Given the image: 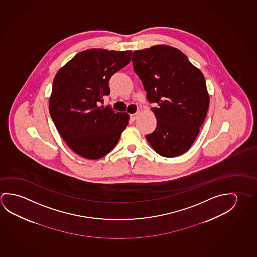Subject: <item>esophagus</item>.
<instances>
[{
  "label": "esophagus",
  "mask_w": 257,
  "mask_h": 257,
  "mask_svg": "<svg viewBox=\"0 0 257 257\" xmlns=\"http://www.w3.org/2000/svg\"><path fill=\"white\" fill-rule=\"evenodd\" d=\"M138 117H139V113L137 112V113H134V114L131 115V120H133V121H134V120H136V119L138 118Z\"/></svg>",
  "instance_id": "esophagus-1"
}]
</instances>
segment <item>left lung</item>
<instances>
[{
  "instance_id": "8db88e82",
  "label": "left lung",
  "mask_w": 257,
  "mask_h": 257,
  "mask_svg": "<svg viewBox=\"0 0 257 257\" xmlns=\"http://www.w3.org/2000/svg\"><path fill=\"white\" fill-rule=\"evenodd\" d=\"M134 71L142 81L157 126L146 139L164 157L188 151L209 107L204 75L180 50L157 45L132 53Z\"/></svg>"
}]
</instances>
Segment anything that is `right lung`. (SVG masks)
<instances>
[{
    "instance_id": "add662e5",
    "label": "right lung",
    "mask_w": 257,
    "mask_h": 257,
    "mask_svg": "<svg viewBox=\"0 0 257 257\" xmlns=\"http://www.w3.org/2000/svg\"><path fill=\"white\" fill-rule=\"evenodd\" d=\"M131 51L100 48L77 53L58 70L49 112L68 147L84 158H102L117 145L130 116L100 106L110 77L130 63Z\"/></svg>"
}]
</instances>
